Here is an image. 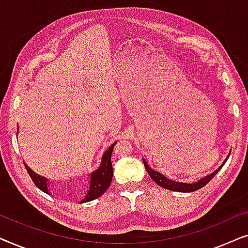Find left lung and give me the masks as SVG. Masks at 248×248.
<instances>
[{
    "label": "left lung",
    "mask_w": 248,
    "mask_h": 248,
    "mask_svg": "<svg viewBox=\"0 0 248 248\" xmlns=\"http://www.w3.org/2000/svg\"><path fill=\"white\" fill-rule=\"evenodd\" d=\"M229 158V155H227L226 160L223 161V164L220 166V167L217 169L212 172V174H210L208 176H205V177H203L202 179H200L196 183H193V184H187V183H179V182H175V181H171V179H169L166 177V176L161 175L160 172L154 170V169L150 168L147 164V161L143 159V164H144V167H145V170L148 171V174L150 177L154 179V181L157 183L159 186H161V187H164L166 189H170V191H175V192H194V191H198V189L202 188L203 186H205L208 183L211 181V179L215 177L217 175V172H218L220 169L222 168V166L226 164L227 159Z\"/></svg>",
    "instance_id": "obj_1"
}]
</instances>
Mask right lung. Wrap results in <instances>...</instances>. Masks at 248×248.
I'll list each match as a JSON object with an SVG mask.
<instances>
[{"label":"right lung","mask_w":248,"mask_h":248,"mask_svg":"<svg viewBox=\"0 0 248 248\" xmlns=\"http://www.w3.org/2000/svg\"><path fill=\"white\" fill-rule=\"evenodd\" d=\"M116 142H114L113 144L110 145L109 148L107 149L106 152H105L103 158H101V164L99 168L97 170H94L90 176V186L89 191H88L87 195L84 196L82 200V203L93 201V200L99 198L106 192V189L109 187L111 179H113V166H111V154H113L114 145ZM25 164V162H23ZM25 167L28 171L30 177H31L32 182L35 183V185L38 187L40 191L47 193L48 192V183H47V178L43 177V176H39L33 172L31 169H30L28 166L25 164Z\"/></svg>","instance_id":"right-lung-1"}]
</instances>
